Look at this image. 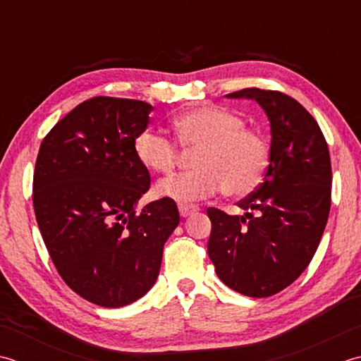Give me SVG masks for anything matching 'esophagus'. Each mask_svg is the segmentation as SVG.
I'll return each mask as SVG.
<instances>
[{
  "mask_svg": "<svg viewBox=\"0 0 361 361\" xmlns=\"http://www.w3.org/2000/svg\"><path fill=\"white\" fill-rule=\"evenodd\" d=\"M195 212H197L196 205H193V204H179V213H180V216L187 218V216H190V215H193Z\"/></svg>",
  "mask_w": 361,
  "mask_h": 361,
  "instance_id": "34e87169",
  "label": "esophagus"
}]
</instances>
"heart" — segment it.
Listing matches in <instances>:
<instances>
[{
    "label": "heart",
    "instance_id": "heart-1",
    "mask_svg": "<svg viewBox=\"0 0 361 361\" xmlns=\"http://www.w3.org/2000/svg\"><path fill=\"white\" fill-rule=\"evenodd\" d=\"M237 114L213 104L187 110L173 120L179 145L197 149L196 170L179 173L157 183V195L191 202L221 188L229 197H245L260 185L269 161V149L259 132L246 129ZM134 154L146 170L166 174L178 164V146L152 129L134 138Z\"/></svg>",
    "mask_w": 361,
    "mask_h": 361
}]
</instances>
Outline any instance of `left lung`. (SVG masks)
<instances>
[{"instance_id":"left-lung-1","label":"left lung","mask_w":361,"mask_h":361,"mask_svg":"<svg viewBox=\"0 0 361 361\" xmlns=\"http://www.w3.org/2000/svg\"><path fill=\"white\" fill-rule=\"evenodd\" d=\"M226 97L254 99L264 110L269 165L254 193L238 202L245 215L207 209V252L229 288L268 298L304 273L324 233L332 195L329 146L316 120L288 94L252 87Z\"/></svg>"}]
</instances>
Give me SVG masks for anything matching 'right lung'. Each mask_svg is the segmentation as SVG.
Segmentation results:
<instances>
[{"label": "right lung", "instance_id": "add662e5", "mask_svg": "<svg viewBox=\"0 0 361 361\" xmlns=\"http://www.w3.org/2000/svg\"><path fill=\"white\" fill-rule=\"evenodd\" d=\"M152 109L137 99H87L48 132L35 160L34 212L51 260L73 291L101 307H124L152 288L180 219L166 197L137 212L151 178L134 138Z\"/></svg>", "mask_w": 361, "mask_h": 361}]
</instances>
